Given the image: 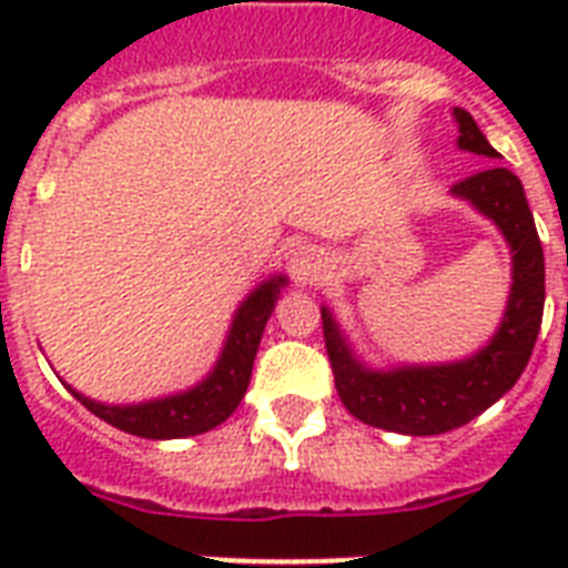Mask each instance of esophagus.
<instances>
[{
  "instance_id": "obj_1",
  "label": "esophagus",
  "mask_w": 568,
  "mask_h": 568,
  "mask_svg": "<svg viewBox=\"0 0 568 568\" xmlns=\"http://www.w3.org/2000/svg\"><path fill=\"white\" fill-rule=\"evenodd\" d=\"M288 265H292V276L297 283H310V280H315V276L321 274V258L312 247L294 250Z\"/></svg>"
}]
</instances>
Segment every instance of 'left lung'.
<instances>
[{"label": "left lung", "instance_id": "8db88e82", "mask_svg": "<svg viewBox=\"0 0 568 568\" xmlns=\"http://www.w3.org/2000/svg\"><path fill=\"white\" fill-rule=\"evenodd\" d=\"M454 120L459 126V150L498 159L466 109H454ZM450 194L489 217L501 230L513 253L507 310L495 336L477 354L442 365H397L388 372L368 368L354 354L333 312L321 306L324 342L338 397L347 413L379 430L436 436L463 427L516 386L537 345L546 306V258L519 176L493 164L457 182Z\"/></svg>", "mask_w": 568, "mask_h": 568}]
</instances>
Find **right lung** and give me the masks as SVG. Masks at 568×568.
Returning <instances> with one entry per match:
<instances>
[{"label": "right lung", "instance_id": "right-lung-1", "mask_svg": "<svg viewBox=\"0 0 568 568\" xmlns=\"http://www.w3.org/2000/svg\"><path fill=\"white\" fill-rule=\"evenodd\" d=\"M285 283L288 280L276 274L265 283H258L241 301V306L232 315L230 333H226V342H223V351L214 368L185 392L155 397V400H144V404H100V400H91L75 388H67L97 418L109 422L118 430L141 436V439H182V436L212 430L235 413V406L241 404V397L247 392L258 342H262L265 324Z\"/></svg>", "mask_w": 568, "mask_h": 568}]
</instances>
